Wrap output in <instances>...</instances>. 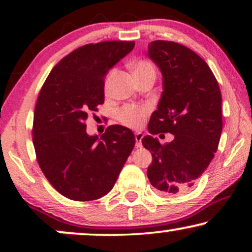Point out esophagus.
<instances>
[{
    "label": "esophagus",
    "instance_id": "34e87169",
    "mask_svg": "<svg viewBox=\"0 0 252 252\" xmlns=\"http://www.w3.org/2000/svg\"><path fill=\"white\" fill-rule=\"evenodd\" d=\"M142 139H143V134L139 132L135 133V146L136 148H141L142 147Z\"/></svg>",
    "mask_w": 252,
    "mask_h": 252
}]
</instances>
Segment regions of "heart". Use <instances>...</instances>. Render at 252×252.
I'll return each instance as SVG.
<instances>
[{"instance_id":"1","label":"heart","mask_w":252,"mask_h":252,"mask_svg":"<svg viewBox=\"0 0 252 252\" xmlns=\"http://www.w3.org/2000/svg\"><path fill=\"white\" fill-rule=\"evenodd\" d=\"M132 68H133L134 75H137V74L143 73V72L154 70L153 65H151L150 63H148V62H146V61L136 62V63L133 65ZM112 75H113V72H111V73L108 75V78H106V81H105L106 87H108L110 81H111ZM146 113H147V111L144 109H139V108H135V106H126V108H124L122 111H120L119 119H120V122L124 124V125L133 127V128H137V127L142 126V124L144 122V117H146Z\"/></svg>"}]
</instances>
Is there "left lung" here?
<instances>
[{
	"mask_svg": "<svg viewBox=\"0 0 252 252\" xmlns=\"http://www.w3.org/2000/svg\"><path fill=\"white\" fill-rule=\"evenodd\" d=\"M147 56L163 77V93L148 130L174 135L165 144L153 135L143 137V147L153 156L147 174L161 194H180L194 186L218 149L221 93L209 65L180 43L153 41Z\"/></svg>",
	"mask_w": 252,
	"mask_h": 252,
	"instance_id": "1",
	"label": "left lung"
}]
</instances>
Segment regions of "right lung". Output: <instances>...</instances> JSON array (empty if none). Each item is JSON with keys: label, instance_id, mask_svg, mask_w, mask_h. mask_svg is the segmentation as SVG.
Instances as JSON below:
<instances>
[{"label": "right lung", "instance_id": "add662e5", "mask_svg": "<svg viewBox=\"0 0 252 252\" xmlns=\"http://www.w3.org/2000/svg\"><path fill=\"white\" fill-rule=\"evenodd\" d=\"M134 41L82 46L48 75L33 120L36 159L48 181L65 197L93 201L108 194L132 153L135 136L127 127L88 135L86 120L104 103V78L133 50Z\"/></svg>", "mask_w": 252, "mask_h": 252}]
</instances>
